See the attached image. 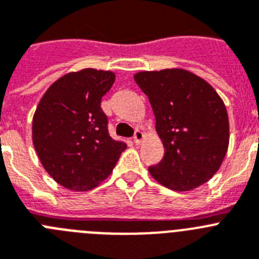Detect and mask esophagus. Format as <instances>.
<instances>
[{
  "instance_id": "esophagus-1",
  "label": "esophagus",
  "mask_w": 259,
  "mask_h": 259,
  "mask_svg": "<svg viewBox=\"0 0 259 259\" xmlns=\"http://www.w3.org/2000/svg\"><path fill=\"white\" fill-rule=\"evenodd\" d=\"M133 139H134V142L138 145V143H141V141L143 139V133L141 132L139 129H137L136 132H134V136H133Z\"/></svg>"
}]
</instances>
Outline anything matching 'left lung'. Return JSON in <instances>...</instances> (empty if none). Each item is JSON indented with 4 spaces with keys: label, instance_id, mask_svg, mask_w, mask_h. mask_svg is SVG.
<instances>
[{
    "label": "left lung",
    "instance_id": "1",
    "mask_svg": "<svg viewBox=\"0 0 259 259\" xmlns=\"http://www.w3.org/2000/svg\"><path fill=\"white\" fill-rule=\"evenodd\" d=\"M147 95L163 141L160 163L148 167L156 181L186 192L219 169L229 142L228 114L217 91L186 70L142 71L134 76Z\"/></svg>",
    "mask_w": 259,
    "mask_h": 259
}]
</instances>
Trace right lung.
I'll return each instance as SVG.
<instances>
[{
	"label": "right lung",
	"instance_id": "right-lung-1",
	"mask_svg": "<svg viewBox=\"0 0 259 259\" xmlns=\"http://www.w3.org/2000/svg\"><path fill=\"white\" fill-rule=\"evenodd\" d=\"M114 74L84 69L56 80L44 94L32 121V141L40 161L60 185L89 190L107 179L126 143L108 132L102 98Z\"/></svg>",
	"mask_w": 259,
	"mask_h": 259
}]
</instances>
